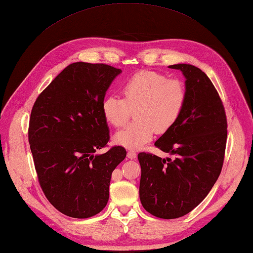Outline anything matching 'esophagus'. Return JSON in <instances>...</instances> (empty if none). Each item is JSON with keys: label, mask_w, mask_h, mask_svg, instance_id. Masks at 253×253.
<instances>
[{"label": "esophagus", "mask_w": 253, "mask_h": 253, "mask_svg": "<svg viewBox=\"0 0 253 253\" xmlns=\"http://www.w3.org/2000/svg\"><path fill=\"white\" fill-rule=\"evenodd\" d=\"M136 153H134L133 151H128L127 152V157L129 158V160H134V158H136Z\"/></svg>", "instance_id": "34e87169"}]
</instances>
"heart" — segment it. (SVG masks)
Instances as JSON below:
<instances>
[{
  "mask_svg": "<svg viewBox=\"0 0 253 253\" xmlns=\"http://www.w3.org/2000/svg\"><path fill=\"white\" fill-rule=\"evenodd\" d=\"M123 98L109 95L102 100L104 120L111 126H124L134 112L133 124L117 131L115 143L129 150H140L155 132L165 133L178 122L186 102V88L181 81L154 71L131 76L122 86Z\"/></svg>",
  "mask_w": 253,
  "mask_h": 253,
  "instance_id": "b5f03b06",
  "label": "heart"
}]
</instances>
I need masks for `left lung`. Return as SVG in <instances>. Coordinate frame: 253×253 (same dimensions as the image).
Wrapping results in <instances>:
<instances>
[{
	"label": "left lung",
	"instance_id": "1",
	"mask_svg": "<svg viewBox=\"0 0 253 253\" xmlns=\"http://www.w3.org/2000/svg\"><path fill=\"white\" fill-rule=\"evenodd\" d=\"M185 78L186 102L175 125L154 143L174 156L139 153V195L143 208L157 218L177 219L201 204L218 180L224 161L227 123L219 93L201 69L169 66Z\"/></svg>",
	"mask_w": 253,
	"mask_h": 253
}]
</instances>
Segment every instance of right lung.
I'll use <instances>...</instances> for the list:
<instances>
[{
    "mask_svg": "<svg viewBox=\"0 0 253 253\" xmlns=\"http://www.w3.org/2000/svg\"><path fill=\"white\" fill-rule=\"evenodd\" d=\"M121 73L103 63H71L32 108L28 133L40 185L71 218H90L107 206L111 175L126 157L123 146L95 154L110 139L101 103Z\"/></svg>",
    "mask_w": 253,
    "mask_h": 253,
    "instance_id": "add662e5",
    "label": "right lung"
}]
</instances>
